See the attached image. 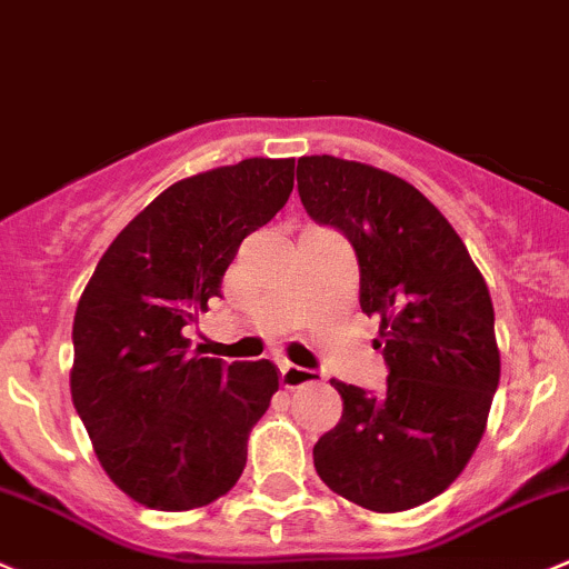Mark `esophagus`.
<instances>
[{"instance_id":"esophagus-1","label":"esophagus","mask_w":569,"mask_h":569,"mask_svg":"<svg viewBox=\"0 0 569 569\" xmlns=\"http://www.w3.org/2000/svg\"><path fill=\"white\" fill-rule=\"evenodd\" d=\"M313 380H319V375L313 369L297 367V363H280V383L286 389H300V386L313 383Z\"/></svg>"}]
</instances>
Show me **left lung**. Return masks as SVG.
Returning a JSON list of instances; mask_svg holds the SVG:
<instances>
[{"mask_svg": "<svg viewBox=\"0 0 569 569\" xmlns=\"http://www.w3.org/2000/svg\"><path fill=\"white\" fill-rule=\"evenodd\" d=\"M308 217L341 230L361 272V311L380 317L386 391L330 380L345 411L313 445L319 478L369 511L442 495L476 453L500 380L495 308L465 241L411 183L367 163L297 161Z\"/></svg>", "mask_w": 569, "mask_h": 569, "instance_id": "1", "label": "left lung"}]
</instances>
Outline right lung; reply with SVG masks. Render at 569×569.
<instances>
[{"label": "right lung", "instance_id": "obj_1", "mask_svg": "<svg viewBox=\"0 0 569 569\" xmlns=\"http://www.w3.org/2000/svg\"><path fill=\"white\" fill-rule=\"evenodd\" d=\"M295 189V158H247L169 186L104 250L77 302L71 400L110 481L189 511L236 487L272 361L191 352L183 328L222 297L241 241Z\"/></svg>", "mask_w": 569, "mask_h": 569}]
</instances>
